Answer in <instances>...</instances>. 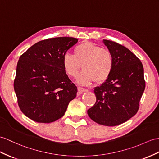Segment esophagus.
<instances>
[{
    "label": "esophagus",
    "instance_id": "esophagus-1",
    "mask_svg": "<svg viewBox=\"0 0 159 159\" xmlns=\"http://www.w3.org/2000/svg\"><path fill=\"white\" fill-rule=\"evenodd\" d=\"M77 90H78V95L82 94V93H84V92H88V90H87V89H85V88H81V87H78V88H77Z\"/></svg>",
    "mask_w": 159,
    "mask_h": 159
}]
</instances>
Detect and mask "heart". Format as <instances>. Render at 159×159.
I'll list each match as a JSON object with an SVG mask.
<instances>
[{
    "label": "heart",
    "instance_id": "1",
    "mask_svg": "<svg viewBox=\"0 0 159 159\" xmlns=\"http://www.w3.org/2000/svg\"><path fill=\"white\" fill-rule=\"evenodd\" d=\"M73 53L74 55L65 54L63 65L68 75L75 77L82 65L84 70L77 79V82L80 85L86 86L94 80L97 83L104 82L113 71L114 59L108 49L86 41L77 45Z\"/></svg>",
    "mask_w": 159,
    "mask_h": 159
}]
</instances>
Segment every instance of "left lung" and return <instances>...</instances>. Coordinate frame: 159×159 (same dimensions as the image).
<instances>
[{"label":"left lung","instance_id":"1","mask_svg":"<svg viewBox=\"0 0 159 159\" xmlns=\"http://www.w3.org/2000/svg\"><path fill=\"white\" fill-rule=\"evenodd\" d=\"M114 59L113 71L105 82L94 88V105L88 110L91 119L100 125L115 126L136 114L145 89L140 60L125 46L103 40Z\"/></svg>","mask_w":159,"mask_h":159}]
</instances>
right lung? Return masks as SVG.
Returning a JSON list of instances; mask_svg holds the SVG:
<instances>
[{
  "label": "right lung",
  "mask_w": 159,
  "mask_h": 159,
  "mask_svg": "<svg viewBox=\"0 0 159 159\" xmlns=\"http://www.w3.org/2000/svg\"><path fill=\"white\" fill-rule=\"evenodd\" d=\"M77 41L72 37L49 38L37 42L19 57L14 90L26 117L46 123L65 115L77 90L64 70L63 57Z\"/></svg>",
  "instance_id": "right-lung-1"
}]
</instances>
